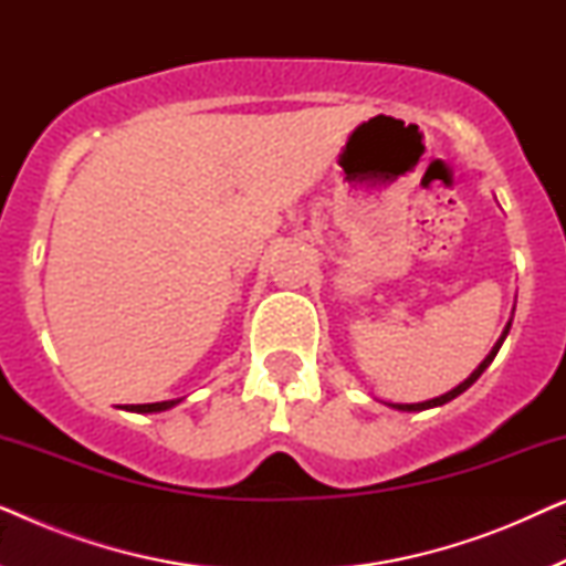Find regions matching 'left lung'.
<instances>
[{"label":"left lung","mask_w":566,"mask_h":566,"mask_svg":"<svg viewBox=\"0 0 566 566\" xmlns=\"http://www.w3.org/2000/svg\"><path fill=\"white\" fill-rule=\"evenodd\" d=\"M510 324H513V322H507V327H505V332H502V337L497 339V345H494V347H492V353H490V355H486V358H484V363H482V366H479V368L474 370V374H471V376L467 378V381H463V384H459V386H455V389H453V391H448V394H443V397H438V399H430V401H420V405H391V407H394V409H401V412H420V409L440 407V405H446V401H451V399H455V397H459V394H463V391H467V389H469V386H471V384H474V381H476V378L484 374V370H486V366H490V363L494 360V355H497V350H500V347H502V343H505V337H507V332H510Z\"/></svg>","instance_id":"left-lung-1"}]
</instances>
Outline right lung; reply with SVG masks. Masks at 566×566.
<instances>
[{
	"instance_id": "obj_1",
	"label": "right lung",
	"mask_w": 566,
	"mask_h": 566,
	"mask_svg": "<svg viewBox=\"0 0 566 566\" xmlns=\"http://www.w3.org/2000/svg\"><path fill=\"white\" fill-rule=\"evenodd\" d=\"M180 401V399H177ZM177 401H154V405H126L128 412H161V409L175 407Z\"/></svg>"
}]
</instances>
